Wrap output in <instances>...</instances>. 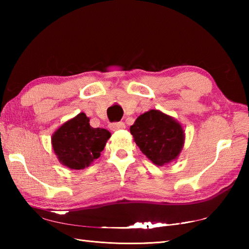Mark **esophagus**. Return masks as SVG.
Here are the masks:
<instances>
[{"label":"esophagus","mask_w":249,"mask_h":249,"mask_svg":"<svg viewBox=\"0 0 249 249\" xmlns=\"http://www.w3.org/2000/svg\"><path fill=\"white\" fill-rule=\"evenodd\" d=\"M125 127H126V126L123 123V122H119V123H113V124L110 125V129L113 130V131L120 130V129H124Z\"/></svg>","instance_id":"esophagus-1"}]
</instances>
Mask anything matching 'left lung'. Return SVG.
Masks as SVG:
<instances>
[{"label":"left lung","instance_id":"1","mask_svg":"<svg viewBox=\"0 0 249 249\" xmlns=\"http://www.w3.org/2000/svg\"><path fill=\"white\" fill-rule=\"evenodd\" d=\"M130 134L140 151L156 166L176 160L185 142L181 123L156 109L139 115L130 126Z\"/></svg>","mask_w":249,"mask_h":249}]
</instances>
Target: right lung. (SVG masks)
I'll use <instances>...</instances> for the list:
<instances>
[{"mask_svg":"<svg viewBox=\"0 0 249 249\" xmlns=\"http://www.w3.org/2000/svg\"><path fill=\"white\" fill-rule=\"evenodd\" d=\"M111 137L105 128H93L86 113L66 121L51 137L57 160L71 170H81L97 160Z\"/></svg>","mask_w":249,"mask_h":249,"instance_id":"1","label":"right lung"}]
</instances>
